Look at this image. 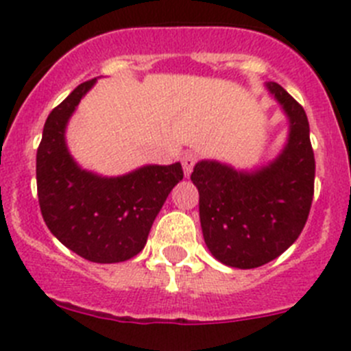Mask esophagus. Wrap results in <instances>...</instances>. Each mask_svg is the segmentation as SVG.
<instances>
[{
	"label": "esophagus",
	"mask_w": 351,
	"mask_h": 351,
	"mask_svg": "<svg viewBox=\"0 0 351 351\" xmlns=\"http://www.w3.org/2000/svg\"><path fill=\"white\" fill-rule=\"evenodd\" d=\"M195 162H197V156L194 152H185L182 157V166L183 171H185V176H191L192 169H194Z\"/></svg>",
	"instance_id": "1"
}]
</instances>
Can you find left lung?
<instances>
[{"mask_svg": "<svg viewBox=\"0 0 351 351\" xmlns=\"http://www.w3.org/2000/svg\"><path fill=\"white\" fill-rule=\"evenodd\" d=\"M267 88L289 117L282 154L254 173L201 160L191 175L206 245L216 260L235 268H256L280 256L300 237L313 201L308 117L280 84Z\"/></svg>", "mask_w": 351, "mask_h": 351, "instance_id": "left-lung-1", "label": "left lung"}]
</instances>
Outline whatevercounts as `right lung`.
<instances>
[{
  "instance_id": "obj_1",
  "label": "right lung",
  "mask_w": 351,
  "mask_h": 351,
  "mask_svg": "<svg viewBox=\"0 0 351 351\" xmlns=\"http://www.w3.org/2000/svg\"><path fill=\"white\" fill-rule=\"evenodd\" d=\"M80 84L48 116L36 154V182L43 220L71 251L93 263L136 256L173 186L183 178L180 162L143 166L116 178L84 171L65 145V126L95 84Z\"/></svg>"
}]
</instances>
